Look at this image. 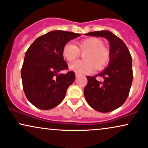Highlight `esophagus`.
<instances>
[{"label":"esophagus","mask_w":148,"mask_h":148,"mask_svg":"<svg viewBox=\"0 0 148 148\" xmlns=\"http://www.w3.org/2000/svg\"><path fill=\"white\" fill-rule=\"evenodd\" d=\"M75 76H76V77H79V76H80V74L78 73H75Z\"/></svg>","instance_id":"obj_1"}]
</instances>
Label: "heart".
Segmentation results:
<instances>
[{
	"mask_svg": "<svg viewBox=\"0 0 148 148\" xmlns=\"http://www.w3.org/2000/svg\"><path fill=\"white\" fill-rule=\"evenodd\" d=\"M77 47L71 43H66L64 47L62 53L68 61H73L80 56V52L84 53V60H77L71 63V70L78 73H91L104 69L109 62L110 52L103 46L102 40L97 38H89L77 42Z\"/></svg>",
	"mask_w": 148,
	"mask_h": 148,
	"instance_id": "obj_1",
	"label": "heart"
}]
</instances>
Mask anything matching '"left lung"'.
<instances>
[{"mask_svg": "<svg viewBox=\"0 0 148 148\" xmlns=\"http://www.w3.org/2000/svg\"><path fill=\"white\" fill-rule=\"evenodd\" d=\"M85 35L105 38L110 44L108 66L94 77L87 76L88 84L84 94L95 110L111 112L123 105L128 97L133 78L132 57L123 40L109 31L90 32ZM97 76L103 77L104 81H97Z\"/></svg>", "mask_w": 148, "mask_h": 148, "instance_id": "obj_1", "label": "left lung"}]
</instances>
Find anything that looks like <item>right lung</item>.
Returning <instances> with one entry per match:
<instances>
[{"label": "right lung", "mask_w": 148, "mask_h": 148, "mask_svg": "<svg viewBox=\"0 0 148 148\" xmlns=\"http://www.w3.org/2000/svg\"><path fill=\"white\" fill-rule=\"evenodd\" d=\"M79 34L52 31L38 37L27 49L21 69L24 92L27 99L41 110L57 106L64 98L69 86L73 83L75 73L69 71L62 50L71 40Z\"/></svg>", "instance_id": "obj_1"}]
</instances>
